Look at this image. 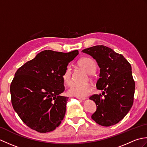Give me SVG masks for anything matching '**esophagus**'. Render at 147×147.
<instances>
[{
	"label": "esophagus",
	"instance_id": "obj_1",
	"mask_svg": "<svg viewBox=\"0 0 147 147\" xmlns=\"http://www.w3.org/2000/svg\"><path fill=\"white\" fill-rule=\"evenodd\" d=\"M76 97L78 99L81 100H85L86 99V97H80V96H76Z\"/></svg>",
	"mask_w": 147,
	"mask_h": 147
}]
</instances>
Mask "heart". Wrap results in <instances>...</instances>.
Wrapping results in <instances>:
<instances>
[{
	"instance_id": "1",
	"label": "heart",
	"mask_w": 147,
	"mask_h": 147,
	"mask_svg": "<svg viewBox=\"0 0 147 147\" xmlns=\"http://www.w3.org/2000/svg\"><path fill=\"white\" fill-rule=\"evenodd\" d=\"M78 65L82 67L86 73L93 74L96 70V64L92 59L89 57H83L78 61ZM62 78L64 82L69 85L71 82V69L67 66L65 69L62 74ZM92 86L90 83H76L71 84L67 90L68 95L74 96L83 97L88 95L92 91Z\"/></svg>"
}]
</instances>
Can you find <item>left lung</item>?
I'll return each mask as SVG.
<instances>
[{
	"label": "left lung",
	"instance_id": "left-lung-1",
	"mask_svg": "<svg viewBox=\"0 0 147 147\" xmlns=\"http://www.w3.org/2000/svg\"><path fill=\"white\" fill-rule=\"evenodd\" d=\"M95 59L100 68L96 88L102 95H93L96 111L92 119L99 125L111 126L118 123L131 108L135 83L131 66L124 56L104 45H96L82 51Z\"/></svg>",
	"mask_w": 147,
	"mask_h": 147
}]
</instances>
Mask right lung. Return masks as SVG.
I'll return each mask as SVG.
<instances>
[{
  "label": "right lung",
  "mask_w": 147,
  "mask_h": 147,
  "mask_svg": "<svg viewBox=\"0 0 147 147\" xmlns=\"http://www.w3.org/2000/svg\"><path fill=\"white\" fill-rule=\"evenodd\" d=\"M78 54L45 50L16 72L10 87L12 107L31 129L48 133L60 125L69 98L60 95L64 91L62 74Z\"/></svg>",
  "instance_id": "right-lung-1"
}]
</instances>
